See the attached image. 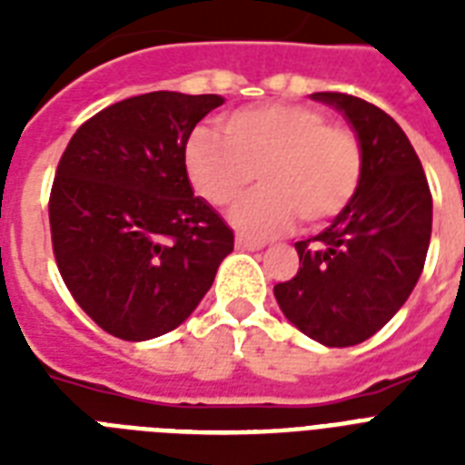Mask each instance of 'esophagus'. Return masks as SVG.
I'll return each instance as SVG.
<instances>
[{"mask_svg": "<svg viewBox=\"0 0 465 465\" xmlns=\"http://www.w3.org/2000/svg\"><path fill=\"white\" fill-rule=\"evenodd\" d=\"M236 248H239V251H248V253H253V251H261L262 243L246 239V236H236Z\"/></svg>", "mask_w": 465, "mask_h": 465, "instance_id": "34e87169", "label": "esophagus"}]
</instances>
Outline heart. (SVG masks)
Wrapping results in <instances>:
<instances>
[{"mask_svg":"<svg viewBox=\"0 0 465 465\" xmlns=\"http://www.w3.org/2000/svg\"><path fill=\"white\" fill-rule=\"evenodd\" d=\"M224 134L222 140L212 130H197L185 149V168L197 193L214 207L239 200L258 173L262 188L229 214L248 239L287 232L297 214L306 224H323L345 210L360 188V142L350 130L328 125L316 108H243L224 120Z\"/></svg>","mask_w":465,"mask_h":465,"instance_id":"obj_1","label":"heart"}]
</instances>
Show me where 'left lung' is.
I'll return each mask as SVG.
<instances>
[{
	"label": "left lung",
	"instance_id": "8db88e82",
	"mask_svg": "<svg viewBox=\"0 0 465 465\" xmlns=\"http://www.w3.org/2000/svg\"><path fill=\"white\" fill-rule=\"evenodd\" d=\"M352 127L361 181L352 203L313 239L297 241L302 268L275 284L284 318L325 347H352L381 331L415 290L432 236V195L396 120L361 98L323 91Z\"/></svg>",
	"mask_w": 465,
	"mask_h": 465
}]
</instances>
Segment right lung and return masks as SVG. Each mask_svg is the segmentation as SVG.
Segmentation results:
<instances>
[{"label":"right lung","mask_w":465,"mask_h":465,"mask_svg":"<svg viewBox=\"0 0 465 465\" xmlns=\"http://www.w3.org/2000/svg\"><path fill=\"white\" fill-rule=\"evenodd\" d=\"M217 94L152 91L86 120L60 159L50 232L60 275L105 332L127 342L173 331L210 292L233 232L195 197L190 133Z\"/></svg>","instance_id":"1"}]
</instances>
